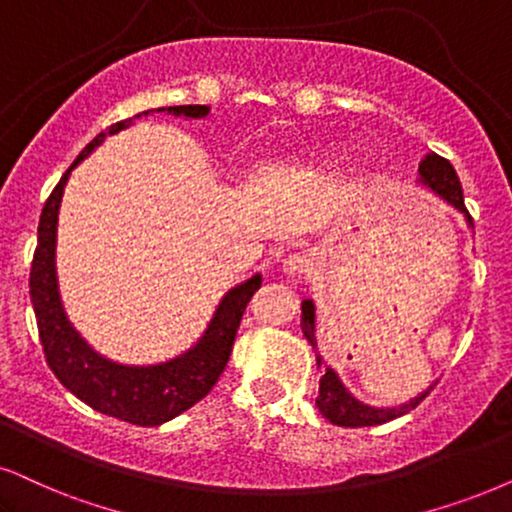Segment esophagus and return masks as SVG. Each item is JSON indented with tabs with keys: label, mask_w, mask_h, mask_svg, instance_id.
<instances>
[{
	"label": "esophagus",
	"mask_w": 512,
	"mask_h": 512,
	"mask_svg": "<svg viewBox=\"0 0 512 512\" xmlns=\"http://www.w3.org/2000/svg\"><path fill=\"white\" fill-rule=\"evenodd\" d=\"M312 267H314V260L309 252H293V255H288L286 260H283V269H286L288 274H297V276L309 274Z\"/></svg>",
	"instance_id": "esophagus-1"
}]
</instances>
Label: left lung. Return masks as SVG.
<instances>
[{"mask_svg": "<svg viewBox=\"0 0 512 512\" xmlns=\"http://www.w3.org/2000/svg\"><path fill=\"white\" fill-rule=\"evenodd\" d=\"M420 181L425 186H430L432 191L437 193L439 198H444L446 203L454 205L456 210H461L465 217H468V224L472 226V217L468 208H465V200H463V189H461V181H458V174L454 170V165L449 160L442 158L437 153H428L423 160H420ZM302 333L304 338L309 340V345L316 349V335H314V304L312 300H304L302 302ZM316 364L319 368H323V375L319 380V397H316V406L319 411L331 420L333 425H340V428H368V425H383L387 420H394L404 413H409L411 409L428 397L430 390H425L420 397L411 399L409 404L397 406V409H373V406H366L357 401L345 390V385L340 383V378L335 375L333 368H328L323 364L321 357H316Z\"/></svg>", "mask_w": 512, "mask_h": 512, "instance_id": "obj_1", "label": "left lung"}]
</instances>
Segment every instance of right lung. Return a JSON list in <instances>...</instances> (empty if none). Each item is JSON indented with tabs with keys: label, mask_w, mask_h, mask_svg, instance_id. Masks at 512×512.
I'll return each mask as SVG.
<instances>
[{
	"label": "right lung",
	"mask_w": 512,
	"mask_h": 512,
	"mask_svg": "<svg viewBox=\"0 0 512 512\" xmlns=\"http://www.w3.org/2000/svg\"><path fill=\"white\" fill-rule=\"evenodd\" d=\"M160 111H165V108H160ZM208 111V106L167 108L170 115H184V118H205ZM129 122L132 120L115 122L94 141H89L44 203L40 229H37V248L30 267V300L37 316V328H40L44 357H47L49 368L61 380L63 387H68L77 399L92 406L94 411L120 418L125 423L141 425V428H155V425H163L191 409L196 401L203 399L215 387L219 375L224 373L226 361L231 357L245 307H248L255 290L262 286V276H252L250 281L231 288L219 302L208 331L198 340V345L177 359L165 361V364H113V361L96 354L75 333V328L66 319V312H63L56 283L54 255L58 208H61L63 189H66L73 167L80 165L108 134H118Z\"/></svg>",
	"instance_id": "obj_1"
}]
</instances>
